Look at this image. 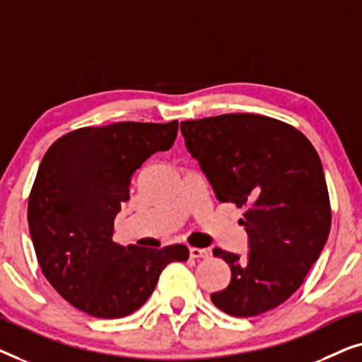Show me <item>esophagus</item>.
<instances>
[{
    "instance_id": "34e87169",
    "label": "esophagus",
    "mask_w": 362,
    "mask_h": 362,
    "mask_svg": "<svg viewBox=\"0 0 362 362\" xmlns=\"http://www.w3.org/2000/svg\"><path fill=\"white\" fill-rule=\"evenodd\" d=\"M189 255L191 259H207V257H209V250L199 249V247H191Z\"/></svg>"
}]
</instances>
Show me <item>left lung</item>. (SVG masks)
<instances>
[{"label":"left lung","instance_id":"obj_1","mask_svg":"<svg viewBox=\"0 0 362 362\" xmlns=\"http://www.w3.org/2000/svg\"><path fill=\"white\" fill-rule=\"evenodd\" d=\"M186 148L221 202L244 207L249 252L214 249L230 284L211 295L217 308L249 318L276 308L300 288L331 229V207L318 153L288 123L255 113L181 122Z\"/></svg>","mask_w":362,"mask_h":362}]
</instances>
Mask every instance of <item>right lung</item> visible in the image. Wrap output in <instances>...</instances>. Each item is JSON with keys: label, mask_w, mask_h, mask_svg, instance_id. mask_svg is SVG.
Here are the masks:
<instances>
[{"label": "right lung", "mask_w": 362, "mask_h": 362, "mask_svg": "<svg viewBox=\"0 0 362 362\" xmlns=\"http://www.w3.org/2000/svg\"><path fill=\"white\" fill-rule=\"evenodd\" d=\"M177 135L170 123L83 127L51 145L28 202L41 270L59 295L95 318H123L155 290L163 269L189 259L186 245H118L113 221L130 199L133 173Z\"/></svg>", "instance_id": "obj_1"}]
</instances>
